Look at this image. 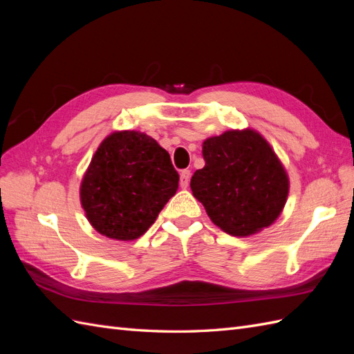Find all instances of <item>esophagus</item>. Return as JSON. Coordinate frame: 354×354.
<instances>
[{
    "mask_svg": "<svg viewBox=\"0 0 354 354\" xmlns=\"http://www.w3.org/2000/svg\"><path fill=\"white\" fill-rule=\"evenodd\" d=\"M189 181H190V171L189 169H183L180 173V186L186 189L189 186Z\"/></svg>",
    "mask_w": 354,
    "mask_h": 354,
    "instance_id": "1",
    "label": "esophagus"
}]
</instances>
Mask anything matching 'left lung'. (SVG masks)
Returning a JSON list of instances; mask_svg holds the SVG:
<instances>
[{"label": "left lung", "mask_w": 354, "mask_h": 354, "mask_svg": "<svg viewBox=\"0 0 354 354\" xmlns=\"http://www.w3.org/2000/svg\"><path fill=\"white\" fill-rule=\"evenodd\" d=\"M205 167L190 180L208 217L233 236H250L279 217L289 181L270 145L254 130L226 131L202 146Z\"/></svg>", "instance_id": "8db88e82"}]
</instances>
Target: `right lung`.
<instances>
[{
  "mask_svg": "<svg viewBox=\"0 0 354 354\" xmlns=\"http://www.w3.org/2000/svg\"><path fill=\"white\" fill-rule=\"evenodd\" d=\"M165 149L145 133L116 131L95 151L81 183L91 226L111 239L133 241L152 226L178 189Z\"/></svg>",
  "mask_w": 354,
  "mask_h": 354,
  "instance_id": "right-lung-1",
  "label": "right lung"
}]
</instances>
